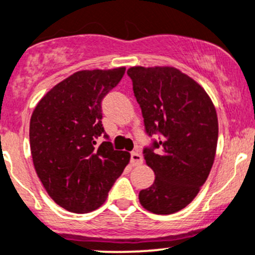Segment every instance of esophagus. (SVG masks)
Masks as SVG:
<instances>
[{
  "instance_id": "34e87169",
  "label": "esophagus",
  "mask_w": 255,
  "mask_h": 255,
  "mask_svg": "<svg viewBox=\"0 0 255 255\" xmlns=\"http://www.w3.org/2000/svg\"><path fill=\"white\" fill-rule=\"evenodd\" d=\"M130 161H132L133 165H140L143 162V157H141V155L138 151H132V154H130Z\"/></svg>"
}]
</instances>
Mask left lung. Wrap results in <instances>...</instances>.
Masks as SVG:
<instances>
[{"label": "left lung", "mask_w": 255, "mask_h": 255, "mask_svg": "<svg viewBox=\"0 0 255 255\" xmlns=\"http://www.w3.org/2000/svg\"><path fill=\"white\" fill-rule=\"evenodd\" d=\"M127 74L145 134L159 136L143 149L155 181L139 192V202L154 214H173L194 199L210 173L219 135L215 107L198 83L172 67H132Z\"/></svg>", "instance_id": "obj_1"}]
</instances>
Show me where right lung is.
Here are the masks:
<instances>
[{
    "instance_id": "add662e5",
    "label": "right lung",
    "mask_w": 255,
    "mask_h": 255,
    "mask_svg": "<svg viewBox=\"0 0 255 255\" xmlns=\"http://www.w3.org/2000/svg\"><path fill=\"white\" fill-rule=\"evenodd\" d=\"M125 72L123 67L77 72L53 87L31 115L29 139L37 177L56 204L71 213L100 208L129 162V152L114 148L101 121L104 98Z\"/></svg>"
}]
</instances>
